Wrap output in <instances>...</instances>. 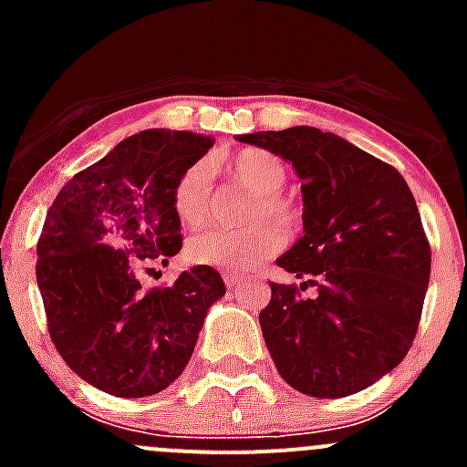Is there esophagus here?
Listing matches in <instances>:
<instances>
[{"label":"esophagus","mask_w":467,"mask_h":467,"mask_svg":"<svg viewBox=\"0 0 467 467\" xmlns=\"http://www.w3.org/2000/svg\"><path fill=\"white\" fill-rule=\"evenodd\" d=\"M223 282L228 289H234V286L244 285V282H246V277L239 275V273H223Z\"/></svg>","instance_id":"1"}]
</instances>
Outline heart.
<instances>
[{
  "label": "heart",
  "instance_id": "obj_1",
  "mask_svg": "<svg viewBox=\"0 0 467 467\" xmlns=\"http://www.w3.org/2000/svg\"><path fill=\"white\" fill-rule=\"evenodd\" d=\"M223 167L234 185L255 196L251 205L253 221L266 214L286 230L298 225V210L286 196L280 194L282 187L286 185V167L277 155L264 149H242ZM212 210H214L212 167L201 160L190 164L178 178L173 187V212L185 228L196 230L210 221ZM279 226L271 221H260L242 230H207L187 242V257L194 264L221 268V271H248L282 251L285 233Z\"/></svg>",
  "mask_w": 467,
  "mask_h": 467
}]
</instances>
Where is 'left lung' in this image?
I'll return each instance as SVG.
<instances>
[{"label":"left lung","instance_id":"left-lung-1","mask_svg":"<svg viewBox=\"0 0 467 467\" xmlns=\"http://www.w3.org/2000/svg\"><path fill=\"white\" fill-rule=\"evenodd\" d=\"M237 140L280 155L303 181L305 234L277 266L317 294L271 285L260 325L277 373L312 398L368 389L407 357L430 285L431 248L407 181L312 126Z\"/></svg>","mask_w":467,"mask_h":467}]
</instances>
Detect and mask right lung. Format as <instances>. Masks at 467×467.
Returning a JSON list of instances; mask_svg holds the SVG:
<instances>
[{"instance_id":"add662e5","label":"right lung","mask_w":467,"mask_h":467,"mask_svg":"<svg viewBox=\"0 0 467 467\" xmlns=\"http://www.w3.org/2000/svg\"><path fill=\"white\" fill-rule=\"evenodd\" d=\"M214 144L149 129L78 171L47 212L36 277L49 337L65 364L99 390L144 398L185 370L205 314L225 285L212 266L142 289L140 275L182 248L173 187Z\"/></svg>"}]
</instances>
